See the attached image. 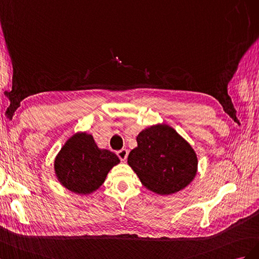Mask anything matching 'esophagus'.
<instances>
[{"mask_svg":"<svg viewBox=\"0 0 259 259\" xmlns=\"http://www.w3.org/2000/svg\"><path fill=\"white\" fill-rule=\"evenodd\" d=\"M117 155H118V157H119L122 161H124L125 159H127V156H128V151H127V150H124V149H122V150H120V151H118V152H117Z\"/></svg>","mask_w":259,"mask_h":259,"instance_id":"esophagus-1","label":"esophagus"}]
</instances>
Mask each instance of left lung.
Here are the masks:
<instances>
[{
	"label": "left lung",
	"mask_w": 259,
	"mask_h": 259,
	"mask_svg": "<svg viewBox=\"0 0 259 259\" xmlns=\"http://www.w3.org/2000/svg\"><path fill=\"white\" fill-rule=\"evenodd\" d=\"M128 165L143 186L159 195H170L188 187L197 171L192 146L166 123L154 124L137 137Z\"/></svg>",
	"instance_id": "obj_1"
}]
</instances>
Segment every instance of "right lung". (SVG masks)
<instances>
[{"mask_svg":"<svg viewBox=\"0 0 259 259\" xmlns=\"http://www.w3.org/2000/svg\"><path fill=\"white\" fill-rule=\"evenodd\" d=\"M119 162L115 153L99 149L91 135L78 132L66 141L57 154L54 169L63 187L85 195L97 191L110 169Z\"/></svg>","mask_w":259,"mask_h":259,"instance_id":"add662e5","label":"right lung"}]
</instances>
